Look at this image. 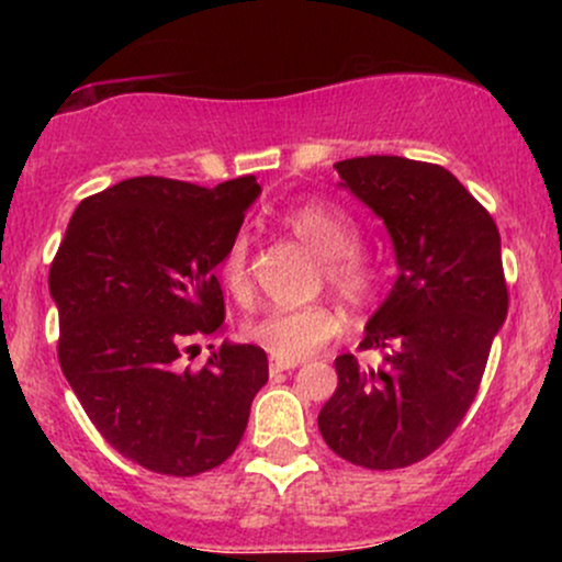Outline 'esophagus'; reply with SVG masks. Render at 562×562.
Returning <instances> with one entry per match:
<instances>
[{"instance_id":"1","label":"esophagus","mask_w":562,"mask_h":562,"mask_svg":"<svg viewBox=\"0 0 562 562\" xmlns=\"http://www.w3.org/2000/svg\"><path fill=\"white\" fill-rule=\"evenodd\" d=\"M295 367V362H280V359H272L269 364V375H280V372H290Z\"/></svg>"}]
</instances>
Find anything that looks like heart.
<instances>
[{
    "instance_id": "1",
    "label": "heart",
    "mask_w": 562,
    "mask_h": 562,
    "mask_svg": "<svg viewBox=\"0 0 562 562\" xmlns=\"http://www.w3.org/2000/svg\"><path fill=\"white\" fill-rule=\"evenodd\" d=\"M282 224L312 245L322 256V280L351 306H367L380 285V267L359 245V229L353 218L338 205L325 200H306L282 214ZM218 277L235 301L248 303L254 293L250 282V240L237 232L218 259ZM346 319L327 303H312L301 308H269L261 317L245 322L243 335L261 346L280 362H301L314 357L344 333Z\"/></svg>"
}]
</instances>
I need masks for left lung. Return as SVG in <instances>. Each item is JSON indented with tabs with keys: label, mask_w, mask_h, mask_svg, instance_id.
<instances>
[{
	"label": "left lung",
	"mask_w": 562,
	"mask_h": 562,
	"mask_svg": "<svg viewBox=\"0 0 562 562\" xmlns=\"http://www.w3.org/2000/svg\"><path fill=\"white\" fill-rule=\"evenodd\" d=\"M335 169L389 227L398 277L359 344L383 362L335 359L338 389L319 434L351 465H415L462 423L507 317L499 229L443 166L367 156Z\"/></svg>",
	"instance_id": "8db88e82"
}]
</instances>
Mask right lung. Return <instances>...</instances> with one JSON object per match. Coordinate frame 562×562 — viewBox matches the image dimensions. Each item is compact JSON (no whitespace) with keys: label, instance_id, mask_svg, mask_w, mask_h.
<instances>
[{"label":"right lung","instance_id":"add662e5","mask_svg":"<svg viewBox=\"0 0 562 562\" xmlns=\"http://www.w3.org/2000/svg\"><path fill=\"white\" fill-rule=\"evenodd\" d=\"M259 192L256 177L214 190L124 179L81 200L49 267L63 375L102 438L153 473L222 465L269 380L267 353L250 344H222L203 370L179 367L224 330L214 269Z\"/></svg>","mask_w":562,"mask_h":562}]
</instances>
